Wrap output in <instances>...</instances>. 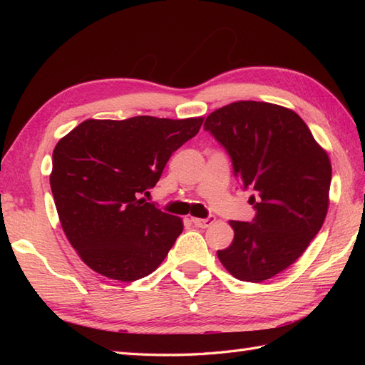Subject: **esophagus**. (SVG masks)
Wrapping results in <instances>:
<instances>
[{
    "mask_svg": "<svg viewBox=\"0 0 365 365\" xmlns=\"http://www.w3.org/2000/svg\"><path fill=\"white\" fill-rule=\"evenodd\" d=\"M191 222L195 224L196 227H202V229H205V227H210L212 224L215 222V216H208V218H191Z\"/></svg>",
    "mask_w": 365,
    "mask_h": 365,
    "instance_id": "1",
    "label": "esophagus"
}]
</instances>
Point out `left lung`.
Listing matches in <instances>:
<instances>
[{
    "instance_id": "left-lung-1",
    "label": "left lung",
    "mask_w": 365,
    "mask_h": 365,
    "mask_svg": "<svg viewBox=\"0 0 365 365\" xmlns=\"http://www.w3.org/2000/svg\"><path fill=\"white\" fill-rule=\"evenodd\" d=\"M204 128L234 165L243 190L254 191L251 222L230 221L234 242L218 251L229 273L262 282L297 262L319 234L329 207L331 161L289 108L242 100L213 111Z\"/></svg>"
}]
</instances>
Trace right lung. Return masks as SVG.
I'll list each match as a JSON object with an SVG mask.
<instances>
[{"label":"right lung","mask_w":365,"mask_h":365,"mask_svg":"<svg viewBox=\"0 0 365 365\" xmlns=\"http://www.w3.org/2000/svg\"><path fill=\"white\" fill-rule=\"evenodd\" d=\"M204 118L88 119L53 150L51 192L61 226L96 273L138 281L160 267L183 222L145 202L178 147Z\"/></svg>","instance_id":"obj_1"}]
</instances>
